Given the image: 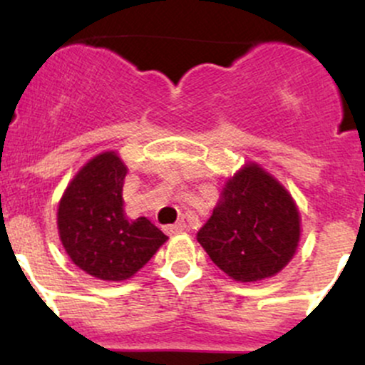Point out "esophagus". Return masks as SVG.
I'll use <instances>...</instances> for the list:
<instances>
[{
	"label": "esophagus",
	"instance_id": "1",
	"mask_svg": "<svg viewBox=\"0 0 365 365\" xmlns=\"http://www.w3.org/2000/svg\"><path fill=\"white\" fill-rule=\"evenodd\" d=\"M183 230H185V223H183V221H177L175 225L166 226L165 232L168 233V235H177V233H182Z\"/></svg>",
	"mask_w": 365,
	"mask_h": 365
}]
</instances>
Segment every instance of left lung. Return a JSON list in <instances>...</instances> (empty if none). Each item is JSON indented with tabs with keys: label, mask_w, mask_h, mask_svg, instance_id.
Segmentation results:
<instances>
[{
	"label": "left lung",
	"mask_w": 365,
	"mask_h": 365,
	"mask_svg": "<svg viewBox=\"0 0 365 365\" xmlns=\"http://www.w3.org/2000/svg\"><path fill=\"white\" fill-rule=\"evenodd\" d=\"M197 242L232 279L261 282L279 273L295 255L299 207L273 175L257 163H247L225 183Z\"/></svg>",
	"instance_id": "1"
}]
</instances>
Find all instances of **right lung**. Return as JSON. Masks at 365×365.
I'll return each mask as SVG.
<instances>
[{"label": "right lung", "instance_id": "add662e5", "mask_svg": "<svg viewBox=\"0 0 365 365\" xmlns=\"http://www.w3.org/2000/svg\"><path fill=\"white\" fill-rule=\"evenodd\" d=\"M127 165L115 150L78 170L58 204V233L75 266L104 282L132 278L168 237L148 217L128 220L123 209Z\"/></svg>", "mask_w": 365, "mask_h": 365}]
</instances>
